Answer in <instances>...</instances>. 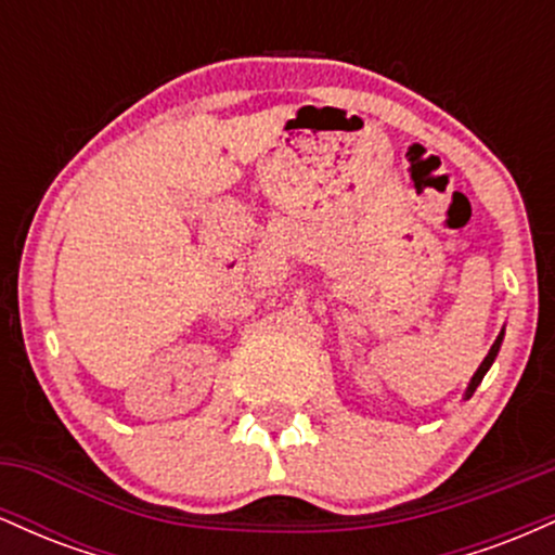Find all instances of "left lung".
I'll use <instances>...</instances> for the list:
<instances>
[{
  "label": "left lung",
  "instance_id": "8db88e82",
  "mask_svg": "<svg viewBox=\"0 0 555 555\" xmlns=\"http://www.w3.org/2000/svg\"><path fill=\"white\" fill-rule=\"evenodd\" d=\"M501 339H503V331H501V334H499V339H495V341H493V347H490V352L486 354V360H482V365H480V367H477V373L473 375V380H469V388H467V399H469V397H473V393H475V388H477V386H480L482 375H486V373H488V367H490V365H493L495 354H499Z\"/></svg>",
  "mask_w": 555,
  "mask_h": 555
}]
</instances>
